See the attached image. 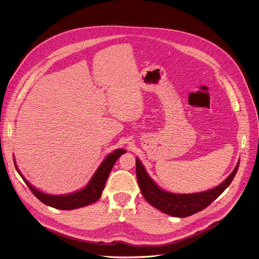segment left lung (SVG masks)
Masks as SVG:
<instances>
[{"label": "left lung", "mask_w": 259, "mask_h": 259, "mask_svg": "<svg viewBox=\"0 0 259 259\" xmlns=\"http://www.w3.org/2000/svg\"><path fill=\"white\" fill-rule=\"evenodd\" d=\"M136 164L138 183L146 200L158 210L176 218L190 217L207 207L231 184L239 166V162H237L228 178L214 188L202 192L182 194L168 192L160 188L148 176L139 158L136 159Z\"/></svg>", "instance_id": "left-lung-1"}]
</instances>
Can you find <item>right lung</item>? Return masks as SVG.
<instances>
[{"mask_svg": "<svg viewBox=\"0 0 259 259\" xmlns=\"http://www.w3.org/2000/svg\"><path fill=\"white\" fill-rule=\"evenodd\" d=\"M124 152H126V150L123 148L115 149L113 152H111L109 155L106 156V158L103 160V162L100 164V166L92 177L91 181L83 188L72 192L70 194H63V195L48 194L34 187L23 177V175L21 174V171L19 170L16 164L15 158H14V162H15L17 171L19 172L23 181L26 183V185H28V187L31 189V191L34 193V195L38 200L57 209L72 210V209L79 208L82 206H87L91 203H94L102 196L103 190L105 188V185L113 164L115 163L117 158Z\"/></svg>", "mask_w": 259, "mask_h": 259, "instance_id": "1", "label": "right lung"}]
</instances>
